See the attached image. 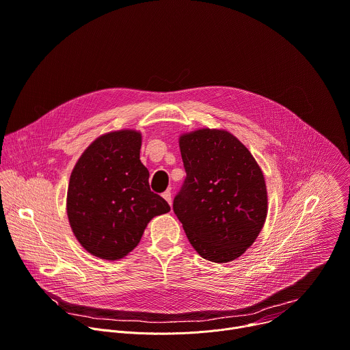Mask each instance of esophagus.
Returning <instances> with one entry per match:
<instances>
[{
    "label": "esophagus",
    "mask_w": 350,
    "mask_h": 350,
    "mask_svg": "<svg viewBox=\"0 0 350 350\" xmlns=\"http://www.w3.org/2000/svg\"><path fill=\"white\" fill-rule=\"evenodd\" d=\"M163 197H164V200H167V202H168L170 205L172 204V198H171V191H170V190L164 191V193H163Z\"/></svg>",
    "instance_id": "34e87169"
}]
</instances>
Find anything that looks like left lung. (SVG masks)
<instances>
[{
    "instance_id": "1",
    "label": "left lung",
    "mask_w": 350,
    "mask_h": 350,
    "mask_svg": "<svg viewBox=\"0 0 350 350\" xmlns=\"http://www.w3.org/2000/svg\"><path fill=\"white\" fill-rule=\"evenodd\" d=\"M179 148L186 179L174 213L204 259L234 260L256 240L267 215L263 174L250 150L224 129L183 133Z\"/></svg>"
}]
</instances>
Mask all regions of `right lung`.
Wrapping results in <instances>:
<instances>
[{"label":"right lung","instance_id":"obj_1","mask_svg":"<svg viewBox=\"0 0 350 350\" xmlns=\"http://www.w3.org/2000/svg\"><path fill=\"white\" fill-rule=\"evenodd\" d=\"M141 146L137 131L105 133L85 149L70 175V226L79 243L100 259L128 255L148 224L171 209L150 190L149 171L139 159Z\"/></svg>","mask_w":350,"mask_h":350}]
</instances>
